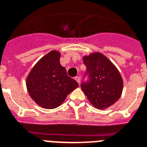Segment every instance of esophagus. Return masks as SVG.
I'll use <instances>...</instances> for the list:
<instances>
[{"label": "esophagus", "mask_w": 147, "mask_h": 147, "mask_svg": "<svg viewBox=\"0 0 147 147\" xmlns=\"http://www.w3.org/2000/svg\"><path fill=\"white\" fill-rule=\"evenodd\" d=\"M75 79H76V81L78 83V84H80V82H81V78H80L79 76H76V77L75 78Z\"/></svg>", "instance_id": "34e87169"}]
</instances>
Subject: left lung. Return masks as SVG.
<instances>
[{"mask_svg":"<svg viewBox=\"0 0 147 147\" xmlns=\"http://www.w3.org/2000/svg\"><path fill=\"white\" fill-rule=\"evenodd\" d=\"M87 67L81 88L90 103L96 109H103L116 102L121 95L123 81L119 71L100 53H94L83 57Z\"/></svg>","mask_w":147,"mask_h":147,"instance_id":"8db88e82","label":"left lung"}]
</instances>
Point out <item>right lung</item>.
<instances>
[{
  "label": "right lung",
  "instance_id": "1",
  "mask_svg": "<svg viewBox=\"0 0 147 147\" xmlns=\"http://www.w3.org/2000/svg\"><path fill=\"white\" fill-rule=\"evenodd\" d=\"M59 58V52L51 51L37 63L26 79L28 94L43 108H57L78 87L60 65Z\"/></svg>",
  "mask_w": 147,
  "mask_h": 147
}]
</instances>
